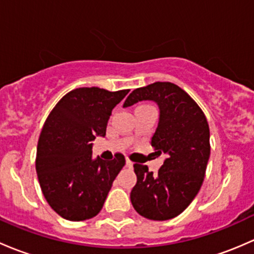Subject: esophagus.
Wrapping results in <instances>:
<instances>
[{"mask_svg": "<svg viewBox=\"0 0 254 254\" xmlns=\"http://www.w3.org/2000/svg\"><path fill=\"white\" fill-rule=\"evenodd\" d=\"M126 165H127L128 167H133V163L129 160V159H127V160H126Z\"/></svg>", "mask_w": 254, "mask_h": 254, "instance_id": "1", "label": "esophagus"}]
</instances>
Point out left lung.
Segmentation results:
<instances>
[{"mask_svg": "<svg viewBox=\"0 0 254 254\" xmlns=\"http://www.w3.org/2000/svg\"><path fill=\"white\" fill-rule=\"evenodd\" d=\"M153 100L160 109L158 128L151 138L156 155L166 156L158 174L134 164L137 184L130 202L139 215L150 220H169L192 203L204 181L210 156V132L206 117L187 93L170 82L137 88L124 106Z\"/></svg>", "mask_w": 254, "mask_h": 254, "instance_id": "left-lung-1", "label": "left lung"}]
</instances>
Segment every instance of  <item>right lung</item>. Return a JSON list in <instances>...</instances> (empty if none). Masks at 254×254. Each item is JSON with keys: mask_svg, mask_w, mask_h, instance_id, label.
Returning <instances> with one entry per match:
<instances>
[{"mask_svg": "<svg viewBox=\"0 0 254 254\" xmlns=\"http://www.w3.org/2000/svg\"><path fill=\"white\" fill-rule=\"evenodd\" d=\"M128 91L73 89L49 114L39 137L35 167L44 197L64 219L82 221L98 215L125 166L121 153L111 161L99 156L94 160L91 142L106 134L112 109Z\"/></svg>", "mask_w": 254, "mask_h": 254, "instance_id": "add662e5", "label": "right lung"}]
</instances>
